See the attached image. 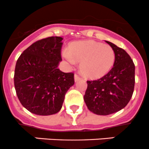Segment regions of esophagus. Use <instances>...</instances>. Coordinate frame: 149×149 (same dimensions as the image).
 I'll return each instance as SVG.
<instances>
[{
	"instance_id": "1",
	"label": "esophagus",
	"mask_w": 149,
	"mask_h": 149,
	"mask_svg": "<svg viewBox=\"0 0 149 149\" xmlns=\"http://www.w3.org/2000/svg\"><path fill=\"white\" fill-rule=\"evenodd\" d=\"M74 79H75V81L77 82V81H80L81 79V78L79 77V76H78L77 74H75V76H74Z\"/></svg>"
}]
</instances>
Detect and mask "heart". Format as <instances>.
<instances>
[{
	"instance_id": "1",
	"label": "heart",
	"mask_w": 149,
	"mask_h": 149,
	"mask_svg": "<svg viewBox=\"0 0 149 149\" xmlns=\"http://www.w3.org/2000/svg\"><path fill=\"white\" fill-rule=\"evenodd\" d=\"M63 57L71 66L76 61L81 62V72L91 79H98L107 74L115 61V51L110 46L91 40L72 43L68 51L63 52Z\"/></svg>"
}]
</instances>
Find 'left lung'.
Listing matches in <instances>:
<instances>
[{
    "mask_svg": "<svg viewBox=\"0 0 149 149\" xmlns=\"http://www.w3.org/2000/svg\"><path fill=\"white\" fill-rule=\"evenodd\" d=\"M115 53L113 67L106 75L87 81L84 102L96 115H108L121 110L128 104L135 85V65L123 49L106 41Z\"/></svg>",
    "mask_w": 149,
    "mask_h": 149,
    "instance_id": "8db88e82",
    "label": "left lung"
}]
</instances>
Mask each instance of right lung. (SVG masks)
<instances>
[{
  "label": "right lung",
  "instance_id": "obj_1",
  "mask_svg": "<svg viewBox=\"0 0 149 149\" xmlns=\"http://www.w3.org/2000/svg\"><path fill=\"white\" fill-rule=\"evenodd\" d=\"M63 38L38 40L19 56L14 72V86L21 104L30 112L50 115L61 110L68 90L74 84V74L58 68Z\"/></svg>",
  "mask_w": 149,
  "mask_h": 149
}]
</instances>
